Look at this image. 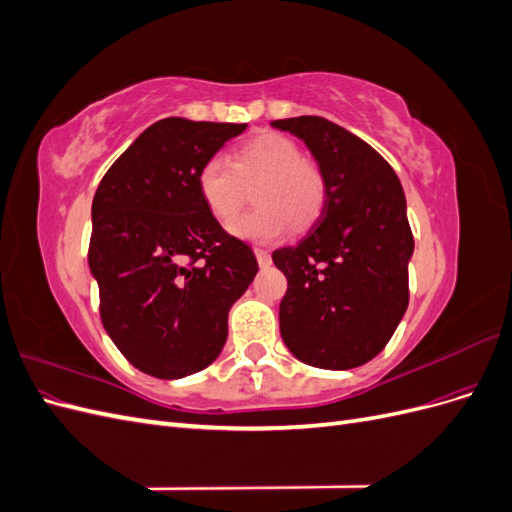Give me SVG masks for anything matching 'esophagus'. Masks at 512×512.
Wrapping results in <instances>:
<instances>
[{"instance_id": "obj_1", "label": "esophagus", "mask_w": 512, "mask_h": 512, "mask_svg": "<svg viewBox=\"0 0 512 512\" xmlns=\"http://www.w3.org/2000/svg\"><path fill=\"white\" fill-rule=\"evenodd\" d=\"M254 254H256V260H258L260 267H269L271 265V254L267 250H260V247H256Z\"/></svg>"}]
</instances>
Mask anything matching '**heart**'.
I'll use <instances>...</instances> for the list:
<instances>
[{"instance_id": "heart-1", "label": "heart", "mask_w": 512, "mask_h": 512, "mask_svg": "<svg viewBox=\"0 0 512 512\" xmlns=\"http://www.w3.org/2000/svg\"><path fill=\"white\" fill-rule=\"evenodd\" d=\"M256 190V209L230 224V232L254 243H273L288 228H305L322 213L327 181L322 170L301 158L299 145L282 134H260L232 151V162L213 156L196 175V188L213 218L228 222Z\"/></svg>"}]
</instances>
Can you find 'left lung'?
<instances>
[{
    "label": "left lung",
    "instance_id": "obj_1",
    "mask_svg": "<svg viewBox=\"0 0 512 512\" xmlns=\"http://www.w3.org/2000/svg\"><path fill=\"white\" fill-rule=\"evenodd\" d=\"M271 126L301 138L327 181L314 226L297 245L273 252L288 280L282 339L312 367L365 365L408 307L414 239L404 188L374 147L329 119L303 115Z\"/></svg>",
    "mask_w": 512,
    "mask_h": 512
}]
</instances>
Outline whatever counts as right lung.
<instances>
[{"label":"right lung","instance_id":"add662e5","mask_svg":"<svg viewBox=\"0 0 512 512\" xmlns=\"http://www.w3.org/2000/svg\"><path fill=\"white\" fill-rule=\"evenodd\" d=\"M245 128L160 119L96 190L89 269L100 318L119 352L153 378L177 380L218 359L230 307L258 273L250 245L228 235L196 188L198 168Z\"/></svg>","mask_w":512,"mask_h":512}]
</instances>
